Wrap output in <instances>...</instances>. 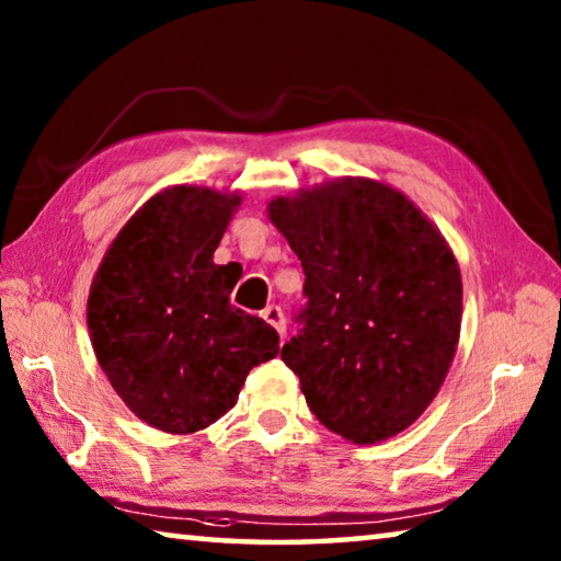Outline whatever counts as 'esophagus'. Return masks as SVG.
Instances as JSON below:
<instances>
[{"label": "esophagus", "instance_id": "1", "mask_svg": "<svg viewBox=\"0 0 561 561\" xmlns=\"http://www.w3.org/2000/svg\"><path fill=\"white\" fill-rule=\"evenodd\" d=\"M262 319L267 321L270 327L277 329L279 336L287 334V319H284V311H282V307H277V304H270V307L262 311Z\"/></svg>", "mask_w": 561, "mask_h": 561}]
</instances>
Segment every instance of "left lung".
I'll return each instance as SVG.
<instances>
[{"instance_id": "1", "label": "left lung", "mask_w": 561, "mask_h": 561, "mask_svg": "<svg viewBox=\"0 0 561 561\" xmlns=\"http://www.w3.org/2000/svg\"><path fill=\"white\" fill-rule=\"evenodd\" d=\"M301 260L307 304L282 346L309 411L371 445L438 393L460 336L462 282L448 242L398 190L364 178L270 203Z\"/></svg>"}]
</instances>
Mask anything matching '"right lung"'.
I'll return each mask as SVG.
<instances>
[{"label": "right lung", "instance_id": "add662e5", "mask_svg": "<svg viewBox=\"0 0 561 561\" xmlns=\"http://www.w3.org/2000/svg\"><path fill=\"white\" fill-rule=\"evenodd\" d=\"M240 195L178 185L150 197L93 277L89 331L111 386L140 421L195 433L234 405L247 374L279 354V334L230 304L215 264Z\"/></svg>", "mask_w": 561, "mask_h": 561}]
</instances>
